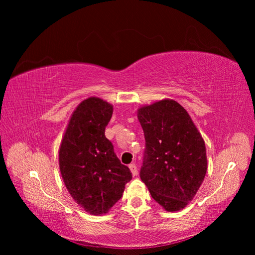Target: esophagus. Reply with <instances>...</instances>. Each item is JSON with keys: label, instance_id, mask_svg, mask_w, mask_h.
<instances>
[{"label": "esophagus", "instance_id": "34e87169", "mask_svg": "<svg viewBox=\"0 0 255 255\" xmlns=\"http://www.w3.org/2000/svg\"><path fill=\"white\" fill-rule=\"evenodd\" d=\"M128 168H129V170H130V172H132V174L135 176V175H137V173H138V170H137V166L135 165V164H130L129 166H128Z\"/></svg>", "mask_w": 255, "mask_h": 255}]
</instances>
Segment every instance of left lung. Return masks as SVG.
Instances as JSON below:
<instances>
[{
    "mask_svg": "<svg viewBox=\"0 0 255 255\" xmlns=\"http://www.w3.org/2000/svg\"><path fill=\"white\" fill-rule=\"evenodd\" d=\"M137 118L145 139L140 179L165 211H182L206 174L203 138L187 111L171 99L140 106Z\"/></svg>",
    "mask_w": 255,
    "mask_h": 255,
    "instance_id": "obj_1",
    "label": "left lung"
}]
</instances>
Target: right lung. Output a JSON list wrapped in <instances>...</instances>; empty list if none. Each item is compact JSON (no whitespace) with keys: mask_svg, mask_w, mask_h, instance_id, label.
<instances>
[{"mask_svg":"<svg viewBox=\"0 0 255 255\" xmlns=\"http://www.w3.org/2000/svg\"><path fill=\"white\" fill-rule=\"evenodd\" d=\"M113 112V104L103 99L83 100L69 119L59 145V170L69 194L94 216L109 213L132 179L105 137Z\"/></svg>","mask_w":255,"mask_h":255,"instance_id":"add662e5","label":"right lung"}]
</instances>
